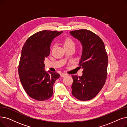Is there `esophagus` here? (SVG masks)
Here are the masks:
<instances>
[{"label": "esophagus", "instance_id": "34e87169", "mask_svg": "<svg viewBox=\"0 0 127 127\" xmlns=\"http://www.w3.org/2000/svg\"><path fill=\"white\" fill-rule=\"evenodd\" d=\"M67 75L66 74H64V73H62L61 74V77H64L65 76H66Z\"/></svg>", "mask_w": 127, "mask_h": 127}]
</instances>
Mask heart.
<instances>
[{"label": "heart", "instance_id": "obj_1", "mask_svg": "<svg viewBox=\"0 0 127 127\" xmlns=\"http://www.w3.org/2000/svg\"><path fill=\"white\" fill-rule=\"evenodd\" d=\"M74 45V42L69 38H65L64 41V46H71Z\"/></svg>", "mask_w": 127, "mask_h": 127}]
</instances>
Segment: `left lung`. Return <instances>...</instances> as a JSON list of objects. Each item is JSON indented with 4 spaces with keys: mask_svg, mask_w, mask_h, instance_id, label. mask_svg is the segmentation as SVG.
Instances as JSON below:
<instances>
[{
    "mask_svg": "<svg viewBox=\"0 0 127 127\" xmlns=\"http://www.w3.org/2000/svg\"><path fill=\"white\" fill-rule=\"evenodd\" d=\"M70 35L81 42L82 55L80 67L82 75H72L73 95L80 101H88L101 91L107 78L108 57L100 37L90 31L79 30L70 32Z\"/></svg>",
    "mask_w": 127,
    "mask_h": 127,
    "instance_id": "1",
    "label": "left lung"
}]
</instances>
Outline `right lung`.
<instances>
[{
	"label": "right lung",
	"mask_w": 127,
	"mask_h": 127,
	"mask_svg": "<svg viewBox=\"0 0 127 127\" xmlns=\"http://www.w3.org/2000/svg\"><path fill=\"white\" fill-rule=\"evenodd\" d=\"M63 32L42 31L30 37L22 49L19 65L20 79L31 97L45 101L53 95V84L60 74L45 70V58L50 54L54 38Z\"/></svg>",
	"instance_id": "add662e5"
}]
</instances>
